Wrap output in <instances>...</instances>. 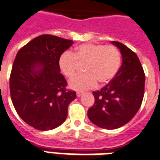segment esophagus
I'll use <instances>...</instances> for the list:
<instances>
[{
	"label": "esophagus",
	"instance_id": "1",
	"mask_svg": "<svg viewBox=\"0 0 160 160\" xmlns=\"http://www.w3.org/2000/svg\"><path fill=\"white\" fill-rule=\"evenodd\" d=\"M82 95H83V92H77V97H80V96H81Z\"/></svg>",
	"mask_w": 160,
	"mask_h": 160
}]
</instances>
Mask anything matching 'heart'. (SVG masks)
<instances>
[{
  "label": "heart",
  "instance_id": "1",
  "mask_svg": "<svg viewBox=\"0 0 160 160\" xmlns=\"http://www.w3.org/2000/svg\"><path fill=\"white\" fill-rule=\"evenodd\" d=\"M60 72L67 78L74 77L80 66L84 65L85 74L78 76L69 82V87L77 91L92 88L97 83L105 85L114 79L121 65V54L114 45L86 43L64 52L58 60Z\"/></svg>",
  "mask_w": 160,
  "mask_h": 160
}]
</instances>
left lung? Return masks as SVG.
<instances>
[{"label": "left lung", "mask_w": 160, "mask_h": 160, "mask_svg": "<svg viewBox=\"0 0 160 160\" xmlns=\"http://www.w3.org/2000/svg\"><path fill=\"white\" fill-rule=\"evenodd\" d=\"M122 55V65L113 80L92 94L95 103L88 111L94 124L116 129L136 116L144 95L145 74L139 57L126 45L112 41Z\"/></svg>", "instance_id": "obj_1"}]
</instances>
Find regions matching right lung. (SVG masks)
Instances as JSON below:
<instances>
[{
	"label": "right lung",
	"mask_w": 160,
	"mask_h": 160,
	"mask_svg": "<svg viewBox=\"0 0 160 160\" xmlns=\"http://www.w3.org/2000/svg\"><path fill=\"white\" fill-rule=\"evenodd\" d=\"M73 44L71 40L44 34L18 51L9 78L10 96L17 114L40 131L54 129L68 116L76 92L66 88L58 60Z\"/></svg>",
	"instance_id": "obj_1"
}]
</instances>
